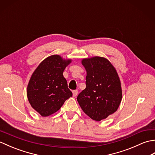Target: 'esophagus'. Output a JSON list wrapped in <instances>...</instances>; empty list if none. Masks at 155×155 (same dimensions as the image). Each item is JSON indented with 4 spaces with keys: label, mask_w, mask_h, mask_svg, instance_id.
Segmentation results:
<instances>
[{
    "label": "esophagus",
    "mask_w": 155,
    "mask_h": 155,
    "mask_svg": "<svg viewBox=\"0 0 155 155\" xmlns=\"http://www.w3.org/2000/svg\"><path fill=\"white\" fill-rule=\"evenodd\" d=\"M78 94V91L77 90H74L72 91V95H73V97H76Z\"/></svg>",
    "instance_id": "1"
}]
</instances>
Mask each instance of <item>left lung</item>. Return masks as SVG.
Returning a JSON list of instances; mask_svg holds the SVG:
<instances>
[{
  "instance_id": "8db88e82",
  "label": "left lung",
  "mask_w": 155,
  "mask_h": 155,
  "mask_svg": "<svg viewBox=\"0 0 155 155\" xmlns=\"http://www.w3.org/2000/svg\"><path fill=\"white\" fill-rule=\"evenodd\" d=\"M87 71L86 88L77 97L84 113L93 120L101 121L118 109L122 100L120 81L117 72L107 58H84Z\"/></svg>"
}]
</instances>
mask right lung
Here are the masks:
<instances>
[{
    "mask_svg": "<svg viewBox=\"0 0 155 155\" xmlns=\"http://www.w3.org/2000/svg\"><path fill=\"white\" fill-rule=\"evenodd\" d=\"M71 62L59 55H52L42 61L32 73L27 97L31 107L42 117L56 113L72 96L62 74Z\"/></svg>",
    "mask_w": 155,
    "mask_h": 155,
    "instance_id": "right-lung-1",
    "label": "right lung"
}]
</instances>
